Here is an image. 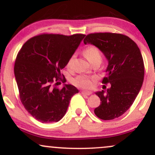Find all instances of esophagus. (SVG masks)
Instances as JSON below:
<instances>
[{"label": "esophagus", "instance_id": "esophagus-1", "mask_svg": "<svg viewBox=\"0 0 155 155\" xmlns=\"http://www.w3.org/2000/svg\"><path fill=\"white\" fill-rule=\"evenodd\" d=\"M81 94H83V95H90L92 93V92L90 91V90H81Z\"/></svg>", "mask_w": 155, "mask_h": 155}]
</instances>
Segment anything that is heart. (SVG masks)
Returning <instances> with one entry per match:
<instances>
[{"label":"heart","mask_w":155,"mask_h":155,"mask_svg":"<svg viewBox=\"0 0 155 155\" xmlns=\"http://www.w3.org/2000/svg\"><path fill=\"white\" fill-rule=\"evenodd\" d=\"M84 54L86 57L87 59L89 60L90 63H93L95 60H101V54L99 49L95 47H89L84 51ZM74 58H75V54L72 55L68 60L67 63L68 67H71L72 65L73 62H74ZM76 86L80 87H90L92 86V78L89 77L87 76H79L73 81Z\"/></svg>","instance_id":"obj_1"}]
</instances>
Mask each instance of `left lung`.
Returning a JSON list of instances; mask_svg holds the SVG:
<instances>
[{"label":"left lung","instance_id":"8db88e82","mask_svg":"<svg viewBox=\"0 0 155 155\" xmlns=\"http://www.w3.org/2000/svg\"><path fill=\"white\" fill-rule=\"evenodd\" d=\"M84 44L95 46L108 61L103 83H110L111 87L95 92L101 102L94 112L101 120L118 118L132 106L143 84L144 65L139 48L129 37L111 33L89 34Z\"/></svg>","mask_w":155,"mask_h":155}]
</instances>
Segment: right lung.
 <instances>
[{"label": "right lung", "mask_w": 155, "mask_h": 155, "mask_svg": "<svg viewBox=\"0 0 155 155\" xmlns=\"http://www.w3.org/2000/svg\"><path fill=\"white\" fill-rule=\"evenodd\" d=\"M85 35L67 36L43 34L26 41L17 54L15 76L21 102L30 114L43 123L58 122L65 116L71 98L79 92L72 84L56 86ZM57 83H55L56 81Z\"/></svg>", "instance_id": "add662e5"}]
</instances>
